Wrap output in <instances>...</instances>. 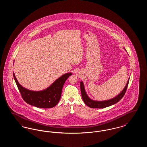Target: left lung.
Returning <instances> with one entry per match:
<instances>
[{
  "label": "left lung",
  "mask_w": 147,
  "mask_h": 147,
  "mask_svg": "<svg viewBox=\"0 0 147 147\" xmlns=\"http://www.w3.org/2000/svg\"><path fill=\"white\" fill-rule=\"evenodd\" d=\"M129 80V78L128 79L126 86L124 88V89H123V90L121 91L119 94H118L116 96L111 98L110 100H105V101H95V100H93L91 99L88 96V95H87V94L85 91L83 82L82 81L80 82L81 94H82V98L84 101V103L88 106H89V107L97 108V109H102V108H105L106 107L115 104L116 103L119 102V101L123 97V96L126 92V90L127 89V87H128Z\"/></svg>",
  "instance_id": "1"
}]
</instances>
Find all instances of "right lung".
<instances>
[{
  "mask_svg": "<svg viewBox=\"0 0 147 147\" xmlns=\"http://www.w3.org/2000/svg\"><path fill=\"white\" fill-rule=\"evenodd\" d=\"M71 75V73H67L57 79L47 88L41 91H32L21 86L13 73L14 80L24 100L29 105L45 109L57 105L61 98L63 85Z\"/></svg>",
  "mask_w": 147,
  "mask_h": 147,
  "instance_id": "right-lung-1",
  "label": "right lung"
}]
</instances>
